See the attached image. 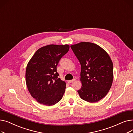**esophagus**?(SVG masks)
I'll use <instances>...</instances> for the list:
<instances>
[{"label":"esophagus","instance_id":"1","mask_svg":"<svg viewBox=\"0 0 133 133\" xmlns=\"http://www.w3.org/2000/svg\"><path fill=\"white\" fill-rule=\"evenodd\" d=\"M75 80V79H73V80H68V81H67V82L68 83H71L72 82H73V81H74Z\"/></svg>","mask_w":133,"mask_h":133}]
</instances>
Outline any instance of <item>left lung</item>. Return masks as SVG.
Returning <instances> with one entry per match:
<instances>
[{
  "label": "left lung",
  "mask_w": 133,
  "mask_h": 133,
  "mask_svg": "<svg viewBox=\"0 0 133 133\" xmlns=\"http://www.w3.org/2000/svg\"><path fill=\"white\" fill-rule=\"evenodd\" d=\"M71 47L81 65L82 87L78 92L89 102L100 101L108 93L113 80V65L107 53L96 44L81 42Z\"/></svg>",
  "instance_id": "8db88e82"
}]
</instances>
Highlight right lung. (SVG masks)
I'll return each mask as SVG.
<instances>
[{
  "label": "right lung",
  "instance_id": "1",
  "mask_svg": "<svg viewBox=\"0 0 133 133\" xmlns=\"http://www.w3.org/2000/svg\"><path fill=\"white\" fill-rule=\"evenodd\" d=\"M68 45H49L39 48L28 63L26 83L32 96L46 106L58 102L64 95L66 83L58 78L57 67L69 51Z\"/></svg>",
  "mask_w": 133,
  "mask_h": 133
}]
</instances>
